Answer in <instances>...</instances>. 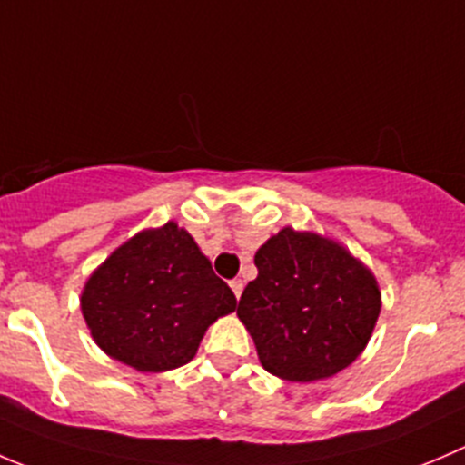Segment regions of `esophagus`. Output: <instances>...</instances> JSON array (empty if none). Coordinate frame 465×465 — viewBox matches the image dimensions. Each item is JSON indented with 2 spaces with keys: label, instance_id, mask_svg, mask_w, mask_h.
Returning <instances> with one entry per match:
<instances>
[{
  "label": "esophagus",
  "instance_id": "obj_1",
  "mask_svg": "<svg viewBox=\"0 0 465 465\" xmlns=\"http://www.w3.org/2000/svg\"><path fill=\"white\" fill-rule=\"evenodd\" d=\"M229 286H232L233 295H236V297H241V295H242V286H245V283H242L241 279H233V282L229 283Z\"/></svg>",
  "mask_w": 465,
  "mask_h": 465
}]
</instances>
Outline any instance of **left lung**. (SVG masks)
Returning a JSON list of instances; mask_svg holds the SVG:
<instances>
[{
  "instance_id": "1",
  "label": "left lung",
  "mask_w": 465,
  "mask_h": 465,
  "mask_svg": "<svg viewBox=\"0 0 465 465\" xmlns=\"http://www.w3.org/2000/svg\"><path fill=\"white\" fill-rule=\"evenodd\" d=\"M254 263L236 313L270 375L306 384L357 361L381 311L366 263L333 238L292 227L270 236Z\"/></svg>"
}]
</instances>
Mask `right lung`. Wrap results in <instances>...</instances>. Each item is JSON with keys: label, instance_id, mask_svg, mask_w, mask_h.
I'll return each instance as SVG.
<instances>
[{"label": "right lung", "instance_id": "right-lung-1", "mask_svg": "<svg viewBox=\"0 0 465 465\" xmlns=\"http://www.w3.org/2000/svg\"><path fill=\"white\" fill-rule=\"evenodd\" d=\"M236 311L195 238L174 220L113 250L81 291V313L102 352L138 372H165L197 354L206 329Z\"/></svg>", "mask_w": 465, "mask_h": 465}]
</instances>
